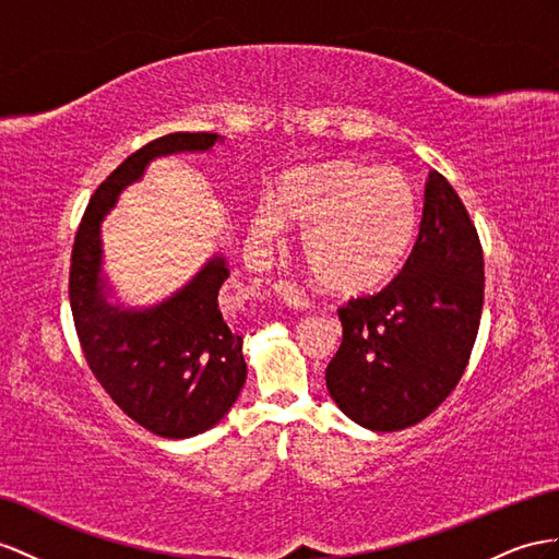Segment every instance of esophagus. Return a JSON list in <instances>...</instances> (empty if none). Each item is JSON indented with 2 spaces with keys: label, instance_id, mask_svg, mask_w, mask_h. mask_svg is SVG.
<instances>
[{
  "label": "esophagus",
  "instance_id": "1",
  "mask_svg": "<svg viewBox=\"0 0 559 559\" xmlns=\"http://www.w3.org/2000/svg\"><path fill=\"white\" fill-rule=\"evenodd\" d=\"M274 290H276V295L283 299V302L288 305V307H293V309H307V307H309L307 295H305L302 290H299V288H295L293 283L281 281V283L274 285Z\"/></svg>",
  "mask_w": 559,
  "mask_h": 559
}]
</instances>
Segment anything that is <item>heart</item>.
I'll return each instance as SVG.
<instances>
[{"instance_id": "b5f03b06", "label": "heart", "mask_w": 559, "mask_h": 559, "mask_svg": "<svg viewBox=\"0 0 559 559\" xmlns=\"http://www.w3.org/2000/svg\"><path fill=\"white\" fill-rule=\"evenodd\" d=\"M283 222L305 228L313 274L337 293L378 288L404 264L418 226V195L399 167L325 163L285 171L274 205L252 212L257 242L276 240Z\"/></svg>"}]
</instances>
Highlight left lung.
I'll list each match as a JSON object with an SVG mask.
<instances>
[{
  "label": "left lung",
  "mask_w": 559,
  "mask_h": 559,
  "mask_svg": "<svg viewBox=\"0 0 559 559\" xmlns=\"http://www.w3.org/2000/svg\"><path fill=\"white\" fill-rule=\"evenodd\" d=\"M481 305L477 228L453 186L432 169L402 271L388 288L337 309L342 345L325 368L333 402L373 432L425 420L465 373Z\"/></svg>",
  "instance_id": "1"
}]
</instances>
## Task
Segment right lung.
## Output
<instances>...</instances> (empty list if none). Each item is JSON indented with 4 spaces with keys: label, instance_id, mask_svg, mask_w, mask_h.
<instances>
[{
    "label": "right lung",
    "instance_id": "right-lung-1",
    "mask_svg": "<svg viewBox=\"0 0 559 559\" xmlns=\"http://www.w3.org/2000/svg\"><path fill=\"white\" fill-rule=\"evenodd\" d=\"M217 139L212 132H175L132 153L94 191L70 254V309L90 370L122 413L165 439L195 437L217 425L246 382L242 337L226 325L217 299L228 269L214 257L167 302L120 311L106 302L98 276V224L153 157L207 151Z\"/></svg>",
    "mask_w": 559,
    "mask_h": 559
}]
</instances>
